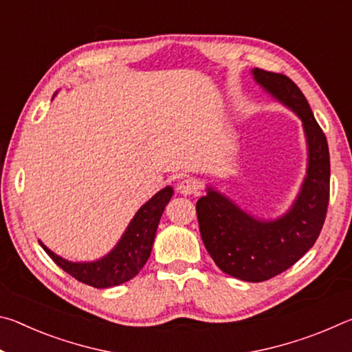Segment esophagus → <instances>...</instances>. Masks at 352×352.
I'll return each instance as SVG.
<instances>
[{
    "label": "esophagus",
    "instance_id": "esophagus-1",
    "mask_svg": "<svg viewBox=\"0 0 352 352\" xmlns=\"http://www.w3.org/2000/svg\"><path fill=\"white\" fill-rule=\"evenodd\" d=\"M178 192L183 194V195H195L199 194V184L195 183L194 180H190V178H184V180H182L180 183H178Z\"/></svg>",
    "mask_w": 352,
    "mask_h": 352
}]
</instances>
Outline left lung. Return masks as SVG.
<instances>
[{"label":"left lung","mask_w":352,"mask_h":352,"mask_svg":"<svg viewBox=\"0 0 352 352\" xmlns=\"http://www.w3.org/2000/svg\"><path fill=\"white\" fill-rule=\"evenodd\" d=\"M254 80L302 121L307 170L290 210L275 220L256 219L211 186L197 201L201 241L220 270L248 283L267 281L302 258L320 236L329 204V148L307 99L287 76L259 68Z\"/></svg>","instance_id":"obj_1"}]
</instances>
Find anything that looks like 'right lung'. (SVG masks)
<instances>
[{
  "label": "right lung",
  "mask_w": 352,
  "mask_h": 352,
  "mask_svg": "<svg viewBox=\"0 0 352 352\" xmlns=\"http://www.w3.org/2000/svg\"><path fill=\"white\" fill-rule=\"evenodd\" d=\"M172 194H174L172 188L166 186L158 190L151 200L146 201L130 220L127 230L124 231L116 247L98 261L71 262L51 252L41 241L38 242L47 256L77 281L93 285L96 289L119 285L135 278L144 267L152 252L160 219H162Z\"/></svg>",
  "instance_id": "right-lung-1"
}]
</instances>
